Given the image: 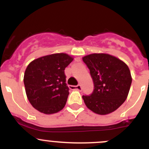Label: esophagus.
<instances>
[{"instance_id":"obj_1","label":"esophagus","mask_w":149,"mask_h":149,"mask_svg":"<svg viewBox=\"0 0 149 149\" xmlns=\"http://www.w3.org/2000/svg\"><path fill=\"white\" fill-rule=\"evenodd\" d=\"M69 88L72 90H78V91H81V85H78V86H69Z\"/></svg>"}]
</instances>
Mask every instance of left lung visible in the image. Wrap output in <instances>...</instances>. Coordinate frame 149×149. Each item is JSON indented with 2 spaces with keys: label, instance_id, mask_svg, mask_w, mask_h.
<instances>
[{
  "label": "left lung",
  "instance_id": "1",
  "mask_svg": "<svg viewBox=\"0 0 149 149\" xmlns=\"http://www.w3.org/2000/svg\"><path fill=\"white\" fill-rule=\"evenodd\" d=\"M90 70L94 89L83 96L86 106L98 115L112 113L124 103L128 95L132 76L125 63L107 53H93L82 58Z\"/></svg>",
  "mask_w": 149,
  "mask_h": 149
}]
</instances>
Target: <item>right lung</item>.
<instances>
[{"mask_svg":"<svg viewBox=\"0 0 149 149\" xmlns=\"http://www.w3.org/2000/svg\"><path fill=\"white\" fill-rule=\"evenodd\" d=\"M73 58L66 53L45 55L31 61L24 76L30 104L41 113H57L63 109L69 94L65 68Z\"/></svg>","mask_w":149,"mask_h":149,"instance_id":"obj_1","label":"right lung"}]
</instances>
